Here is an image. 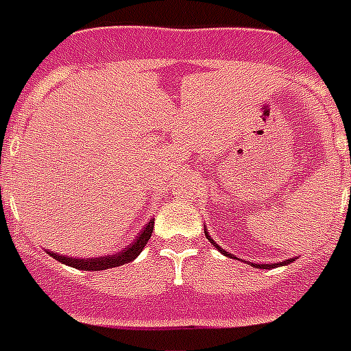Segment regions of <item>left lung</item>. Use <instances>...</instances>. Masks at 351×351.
I'll return each mask as SVG.
<instances>
[{
	"instance_id": "1",
	"label": "left lung",
	"mask_w": 351,
	"mask_h": 351,
	"mask_svg": "<svg viewBox=\"0 0 351 351\" xmlns=\"http://www.w3.org/2000/svg\"><path fill=\"white\" fill-rule=\"evenodd\" d=\"M204 234H206V237H208V239L211 241V245H213V247L217 248V250H221V252H223V254H226V256H230V254L226 252V250H223V248L219 247V245H215V243H213V239H211L208 232H204ZM287 263H293V259H285V261H282V263H271V265H263V263H261V265H256V267H258V269H274V267H278V265H287Z\"/></svg>"
}]
</instances>
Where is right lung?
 Returning <instances> with one entry per match:
<instances>
[{"mask_svg":"<svg viewBox=\"0 0 351 351\" xmlns=\"http://www.w3.org/2000/svg\"><path fill=\"white\" fill-rule=\"evenodd\" d=\"M152 228H154V219L151 223L145 224L143 232H140V235H136V239L128 245L127 248H123L114 256H99V258H68V256H58V254H51L53 258L60 261L64 265H69L73 269H80V271H106V269H112V267H121V265L128 263L140 256V252L143 250V247L147 245V241L151 239Z\"/></svg>","mask_w":351,"mask_h":351,"instance_id":"obj_1","label":"right lung"}]
</instances>
